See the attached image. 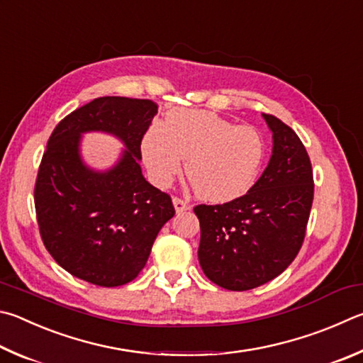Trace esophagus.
I'll list each match as a JSON object with an SVG mask.
<instances>
[{
  "instance_id": "1",
  "label": "esophagus",
  "mask_w": 363,
  "mask_h": 363,
  "mask_svg": "<svg viewBox=\"0 0 363 363\" xmlns=\"http://www.w3.org/2000/svg\"><path fill=\"white\" fill-rule=\"evenodd\" d=\"M173 204H174L176 213H182V211L190 209V204L187 201H184L182 199H177V196H174L173 199Z\"/></svg>"
}]
</instances>
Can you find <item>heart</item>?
<instances>
[{"label": "heart", "mask_w": 363, "mask_h": 363, "mask_svg": "<svg viewBox=\"0 0 363 363\" xmlns=\"http://www.w3.org/2000/svg\"><path fill=\"white\" fill-rule=\"evenodd\" d=\"M141 154L155 186H171L186 159V174L196 195L227 203L254 184L265 159V140L250 125H236L209 111L173 109L164 125L147 128Z\"/></svg>", "instance_id": "heart-1"}]
</instances>
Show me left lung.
<instances>
[{"label":"left lung","mask_w":363,"mask_h":363,"mask_svg":"<svg viewBox=\"0 0 363 363\" xmlns=\"http://www.w3.org/2000/svg\"><path fill=\"white\" fill-rule=\"evenodd\" d=\"M273 154L246 195L223 204H199V260L203 273L228 291H249L291 265L306 233L314 196L311 162L295 131L263 114Z\"/></svg>","instance_id":"left-lung-1"}]
</instances>
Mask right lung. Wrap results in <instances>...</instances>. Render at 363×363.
I'll return each mask as SVG.
<instances>
[{"label": "right lung", "instance_id": "add662e5", "mask_svg": "<svg viewBox=\"0 0 363 363\" xmlns=\"http://www.w3.org/2000/svg\"><path fill=\"white\" fill-rule=\"evenodd\" d=\"M159 111L152 100L101 96L57 125L39 164L35 208L45 249L68 273L101 287L123 286L146 265L171 196L144 179L141 140ZM114 134L125 146L108 172L82 162L80 136Z\"/></svg>", "mask_w": 363, "mask_h": 363}]
</instances>
